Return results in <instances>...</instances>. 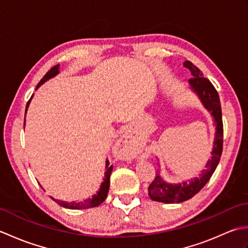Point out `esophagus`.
<instances>
[{
  "mask_svg": "<svg viewBox=\"0 0 248 248\" xmlns=\"http://www.w3.org/2000/svg\"><path fill=\"white\" fill-rule=\"evenodd\" d=\"M114 155L120 160H132L135 157L134 145L131 141V138L128 133L124 134L116 141L114 146Z\"/></svg>",
  "mask_w": 248,
  "mask_h": 248,
  "instance_id": "esophagus-1",
  "label": "esophagus"
}]
</instances>
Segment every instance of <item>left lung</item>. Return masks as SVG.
I'll return each instance as SVG.
<instances>
[{
    "instance_id": "left-lung-1",
    "label": "left lung",
    "mask_w": 248,
    "mask_h": 248,
    "mask_svg": "<svg viewBox=\"0 0 248 248\" xmlns=\"http://www.w3.org/2000/svg\"><path fill=\"white\" fill-rule=\"evenodd\" d=\"M183 66L187 68L193 76V78L188 80L189 89L194 93H196L204 108L212 115L215 125V135L211 157L208 160L207 164L204 165V170L200 171L198 177L191 178L189 180L179 183L166 182L161 177L160 163L157 164L159 168H157L155 180L148 187V195L155 202L164 203H179L195 196L208 183L214 170H217L223 151L222 108H220L219 97L217 89L208 78H203L202 72L191 62H184Z\"/></svg>"
}]
</instances>
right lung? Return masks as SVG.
Listing matches in <instances>:
<instances>
[{
    "mask_svg": "<svg viewBox=\"0 0 248 248\" xmlns=\"http://www.w3.org/2000/svg\"><path fill=\"white\" fill-rule=\"evenodd\" d=\"M60 73V65H56L50 71L46 72V75L41 78V81L38 83V85H37L36 89H38L46 81H49L50 78L56 77L57 75ZM33 96L31 97V99L29 100L28 104H26V108H25V114L28 112V108L30 105V102ZM113 170V165H109V162L108 160L105 161V172H104V178H103V182L101 183V186H100L99 191L93 195L92 198H87L85 200H83V202H62V200H59V199H55L53 197H51L52 200H54L56 203H59L60 205L67 209H72V210H80V209H89V208H93V207H98L99 204H101L105 198L108 196V188H109V177H110V173H112Z\"/></svg>",
    "mask_w": 248,
    "mask_h": 248,
    "instance_id": "1",
    "label": "right lung"
}]
</instances>
